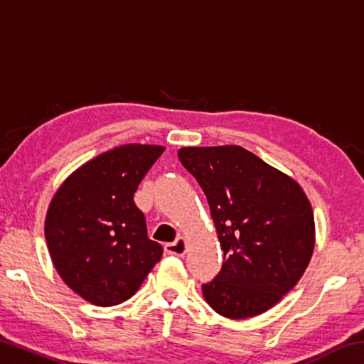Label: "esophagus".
Returning a JSON list of instances; mask_svg holds the SVG:
<instances>
[{
	"label": "esophagus",
	"mask_w": 364,
	"mask_h": 364,
	"mask_svg": "<svg viewBox=\"0 0 364 364\" xmlns=\"http://www.w3.org/2000/svg\"><path fill=\"white\" fill-rule=\"evenodd\" d=\"M186 247H188V241L184 236H178L173 242H168L165 244V252H167L168 255H178L181 257L186 254Z\"/></svg>",
	"instance_id": "1"
}]
</instances>
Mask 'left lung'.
Wrapping results in <instances>:
<instances>
[{
	"instance_id": "8db88e82",
	"label": "left lung",
	"mask_w": 364,
	"mask_h": 364,
	"mask_svg": "<svg viewBox=\"0 0 364 364\" xmlns=\"http://www.w3.org/2000/svg\"><path fill=\"white\" fill-rule=\"evenodd\" d=\"M210 205L223 264L202 294L218 315H262L292 291L315 250V217L299 181L241 146L181 147Z\"/></svg>"
}]
</instances>
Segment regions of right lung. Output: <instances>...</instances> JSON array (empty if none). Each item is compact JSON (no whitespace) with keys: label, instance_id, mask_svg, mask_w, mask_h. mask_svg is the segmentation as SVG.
<instances>
[{"label":"right lung","instance_id":"obj_1","mask_svg":"<svg viewBox=\"0 0 364 364\" xmlns=\"http://www.w3.org/2000/svg\"><path fill=\"white\" fill-rule=\"evenodd\" d=\"M164 151L138 143L112 147L72 171L49 202L45 237L53 264L90 304L128 300L162 258L133 194Z\"/></svg>","mask_w":364,"mask_h":364}]
</instances>
